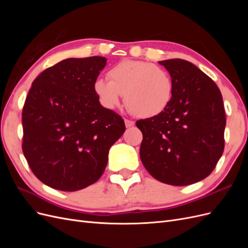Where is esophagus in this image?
Masks as SVG:
<instances>
[{"label": "esophagus", "mask_w": 248, "mask_h": 248, "mask_svg": "<svg viewBox=\"0 0 248 248\" xmlns=\"http://www.w3.org/2000/svg\"><path fill=\"white\" fill-rule=\"evenodd\" d=\"M124 121H125L126 127H131L134 125V121H131V120H129V119H125Z\"/></svg>", "instance_id": "1"}]
</instances>
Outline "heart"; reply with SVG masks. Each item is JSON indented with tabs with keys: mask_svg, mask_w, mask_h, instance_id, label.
<instances>
[{
	"mask_svg": "<svg viewBox=\"0 0 248 248\" xmlns=\"http://www.w3.org/2000/svg\"><path fill=\"white\" fill-rule=\"evenodd\" d=\"M108 79L98 78L94 91L103 107H118L124 94L127 108L140 118L159 115L168 108L172 97V80L160 66L145 61L126 60L108 73Z\"/></svg>",
	"mask_w": 248,
	"mask_h": 248,
	"instance_id": "obj_1",
	"label": "heart"
}]
</instances>
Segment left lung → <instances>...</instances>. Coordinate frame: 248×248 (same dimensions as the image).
<instances>
[{
  "instance_id": "8db88e82",
  "label": "left lung",
  "mask_w": 248,
  "mask_h": 248,
  "mask_svg": "<svg viewBox=\"0 0 248 248\" xmlns=\"http://www.w3.org/2000/svg\"><path fill=\"white\" fill-rule=\"evenodd\" d=\"M172 80V97L159 115L139 120L140 160L156 180L175 186L208 177L224 149L226 112L220 90L181 59L159 62Z\"/></svg>"
}]
</instances>
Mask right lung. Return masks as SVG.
<instances>
[{"instance_id": "add662e5", "label": "right lung", "mask_w": 248, "mask_h": 248, "mask_svg": "<svg viewBox=\"0 0 248 248\" xmlns=\"http://www.w3.org/2000/svg\"><path fill=\"white\" fill-rule=\"evenodd\" d=\"M106 64L103 57L63 60L42 71L28 93L22 152L33 174L51 188L77 191L95 183L126 129L94 91Z\"/></svg>"}]
</instances>
